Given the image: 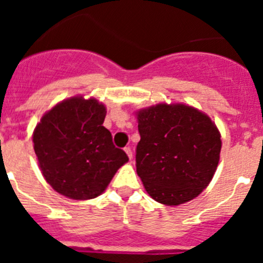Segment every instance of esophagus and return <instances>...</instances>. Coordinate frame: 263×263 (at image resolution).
I'll return each mask as SVG.
<instances>
[{
    "instance_id": "obj_1",
    "label": "esophagus",
    "mask_w": 263,
    "mask_h": 263,
    "mask_svg": "<svg viewBox=\"0 0 263 263\" xmlns=\"http://www.w3.org/2000/svg\"><path fill=\"white\" fill-rule=\"evenodd\" d=\"M124 150H125V153H126V154H127V157H129V159H132V158H133V152H132V148H130V147H125Z\"/></svg>"
}]
</instances>
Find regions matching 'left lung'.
<instances>
[{
  "label": "left lung",
  "instance_id": "8db88e82",
  "mask_svg": "<svg viewBox=\"0 0 263 263\" xmlns=\"http://www.w3.org/2000/svg\"><path fill=\"white\" fill-rule=\"evenodd\" d=\"M141 141L137 174L147 194L164 205L203 192L217 168L220 132L210 117L184 104H158L137 111Z\"/></svg>",
  "mask_w": 263,
  "mask_h": 263
}]
</instances>
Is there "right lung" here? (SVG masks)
<instances>
[{"mask_svg":"<svg viewBox=\"0 0 263 263\" xmlns=\"http://www.w3.org/2000/svg\"><path fill=\"white\" fill-rule=\"evenodd\" d=\"M105 116L104 104L75 96L45 113L34 129V152L42 174L63 196L75 200L97 197L129 160L103 126Z\"/></svg>","mask_w":263,"mask_h":263,"instance_id":"1","label":"right lung"}]
</instances>
